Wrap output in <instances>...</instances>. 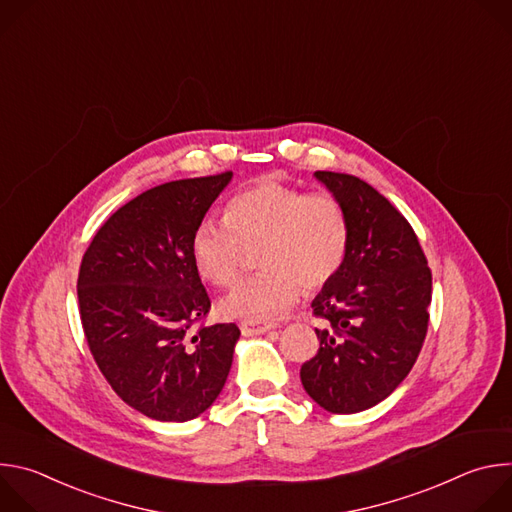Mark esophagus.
<instances>
[{
    "label": "esophagus",
    "instance_id": "obj_1",
    "mask_svg": "<svg viewBox=\"0 0 512 512\" xmlns=\"http://www.w3.org/2000/svg\"><path fill=\"white\" fill-rule=\"evenodd\" d=\"M239 328H241L243 336H259V334H265V332L273 330L275 324H271V322H251V320H247V322H241Z\"/></svg>",
    "mask_w": 512,
    "mask_h": 512
}]
</instances>
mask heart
<instances>
[{
    "label": "heart",
    "mask_w": 512,
    "mask_h": 512,
    "mask_svg": "<svg viewBox=\"0 0 512 512\" xmlns=\"http://www.w3.org/2000/svg\"><path fill=\"white\" fill-rule=\"evenodd\" d=\"M348 216L342 202L326 192L306 194L265 178L225 208V223L204 221L190 239L198 275L216 287H233L249 253H257V277L237 287L218 310L227 318L273 320L300 296L330 283L348 251Z\"/></svg>",
    "instance_id": "heart-1"
}]
</instances>
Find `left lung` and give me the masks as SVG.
<instances>
[{
	"label": "left lung",
	"instance_id": "1",
	"mask_svg": "<svg viewBox=\"0 0 512 512\" xmlns=\"http://www.w3.org/2000/svg\"><path fill=\"white\" fill-rule=\"evenodd\" d=\"M348 216V251L314 298L320 350L302 364L306 393L330 413H358L387 399L409 375L427 334L431 271L407 218L371 184L314 174Z\"/></svg>",
	"mask_w": 512,
	"mask_h": 512
}]
</instances>
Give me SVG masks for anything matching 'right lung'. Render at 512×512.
I'll use <instances>...</instances> for the list:
<instances>
[{"mask_svg": "<svg viewBox=\"0 0 512 512\" xmlns=\"http://www.w3.org/2000/svg\"><path fill=\"white\" fill-rule=\"evenodd\" d=\"M233 172L166 182L123 204L79 271L87 344L113 391L158 421L204 413L229 377L241 330L200 323L210 300L190 239Z\"/></svg>", "mask_w": 512, "mask_h": 512, "instance_id": "1", "label": "right lung"}]
</instances>
